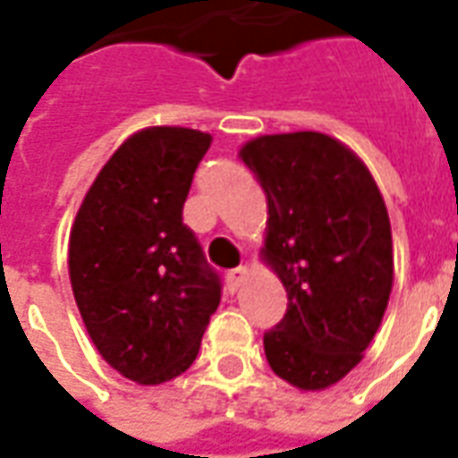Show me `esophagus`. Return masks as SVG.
Here are the masks:
<instances>
[{
    "instance_id": "esophagus-1",
    "label": "esophagus",
    "mask_w": 458,
    "mask_h": 458,
    "mask_svg": "<svg viewBox=\"0 0 458 458\" xmlns=\"http://www.w3.org/2000/svg\"><path fill=\"white\" fill-rule=\"evenodd\" d=\"M245 277H248V267L230 269V272H228V289H230V292H238L240 284L245 282Z\"/></svg>"
}]
</instances>
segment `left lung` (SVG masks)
Instances as JSON below:
<instances>
[{
    "mask_svg": "<svg viewBox=\"0 0 458 458\" xmlns=\"http://www.w3.org/2000/svg\"><path fill=\"white\" fill-rule=\"evenodd\" d=\"M240 159L267 193L262 255L287 289V314L265 334L269 368L299 390H324L360 363L393 289V233L370 171L321 131L265 134Z\"/></svg>",
    "mask_w": 458,
    "mask_h": 458,
    "instance_id": "left-lung-1",
    "label": "left lung"
}]
</instances>
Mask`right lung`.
<instances>
[{
    "instance_id": "obj_1",
    "label": "right lung",
    "mask_w": 458,
    "mask_h": 458,
    "mask_svg": "<svg viewBox=\"0 0 458 458\" xmlns=\"http://www.w3.org/2000/svg\"><path fill=\"white\" fill-rule=\"evenodd\" d=\"M210 134L149 127L114 151L75 216L68 272L75 304L107 363L140 385L196 360L220 304V277L183 223Z\"/></svg>"
}]
</instances>
